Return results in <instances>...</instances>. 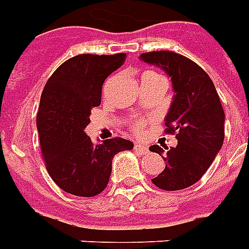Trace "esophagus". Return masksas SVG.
Listing matches in <instances>:
<instances>
[{"mask_svg":"<svg viewBox=\"0 0 249 249\" xmlns=\"http://www.w3.org/2000/svg\"><path fill=\"white\" fill-rule=\"evenodd\" d=\"M134 150L137 152H139V154H147L148 152V148H147V146H144V144H141V143H137L135 146H134Z\"/></svg>","mask_w":249,"mask_h":249,"instance_id":"34e87169","label":"esophagus"}]
</instances>
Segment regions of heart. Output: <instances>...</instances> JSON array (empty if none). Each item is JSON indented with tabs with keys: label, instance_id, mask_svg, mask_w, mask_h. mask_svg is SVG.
Returning a JSON list of instances; mask_svg holds the SVG:
<instances>
[{
	"label": "heart",
	"instance_id": "heart-1",
	"mask_svg": "<svg viewBox=\"0 0 249 249\" xmlns=\"http://www.w3.org/2000/svg\"><path fill=\"white\" fill-rule=\"evenodd\" d=\"M147 74H150V72H147ZM130 127H131L132 131L139 134V132H142L143 130H144V127H146V122H144L143 119H135V121H132V123L130 124Z\"/></svg>",
	"mask_w": 249,
	"mask_h": 249
}]
</instances>
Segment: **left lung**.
I'll return each mask as SVG.
<instances>
[{
    "label": "left lung",
    "mask_w": 249,
    "mask_h": 249,
    "mask_svg": "<svg viewBox=\"0 0 249 249\" xmlns=\"http://www.w3.org/2000/svg\"><path fill=\"white\" fill-rule=\"evenodd\" d=\"M143 61L158 65L171 77L174 97L166 117V134L178 146L158 144L150 151L163 155L166 167L152 183L164 191H178L195 184L210 168L224 141V110L211 78L190 58L174 52H150Z\"/></svg>",
    "instance_id": "1"
}]
</instances>
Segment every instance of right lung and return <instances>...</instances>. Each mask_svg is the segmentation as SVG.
<instances>
[{
	"label": "right lung",
	"mask_w": 249,
	"mask_h": 249,
	"mask_svg": "<svg viewBox=\"0 0 249 249\" xmlns=\"http://www.w3.org/2000/svg\"><path fill=\"white\" fill-rule=\"evenodd\" d=\"M124 61V53L79 54L65 61L43 87L37 114L41 152L49 175L71 195L101 194L111 175L114 155L134 147L118 137L95 146L85 132L91 110L101 105L106 78Z\"/></svg>",
	"instance_id": "obj_1"
}]
</instances>
